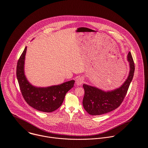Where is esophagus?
Wrapping results in <instances>:
<instances>
[{"label":"esophagus","instance_id":"34e87169","mask_svg":"<svg viewBox=\"0 0 148 148\" xmlns=\"http://www.w3.org/2000/svg\"><path fill=\"white\" fill-rule=\"evenodd\" d=\"M84 82V79L82 77H79L76 79V84L77 86H80L82 84V83Z\"/></svg>","mask_w":148,"mask_h":148}]
</instances>
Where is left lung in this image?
I'll return each instance as SVG.
<instances>
[{"label":"left lung","instance_id":"8db88e82","mask_svg":"<svg viewBox=\"0 0 148 148\" xmlns=\"http://www.w3.org/2000/svg\"><path fill=\"white\" fill-rule=\"evenodd\" d=\"M130 71L129 75L123 85L111 91H104L97 87L84 84V95L83 106L84 110L91 115H100L110 112L118 108L123 102L134 73V63L131 52L128 54Z\"/></svg>","mask_w":148,"mask_h":148}]
</instances>
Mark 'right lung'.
<instances>
[{
    "label": "right lung",
    "mask_w": 148,
    "mask_h": 148,
    "mask_svg": "<svg viewBox=\"0 0 148 148\" xmlns=\"http://www.w3.org/2000/svg\"><path fill=\"white\" fill-rule=\"evenodd\" d=\"M27 47L17 64L16 76L21 94L25 101L33 108L44 112H51L62 104L66 93L73 87L75 81L48 87H36L27 79L24 71Z\"/></svg>",
    "instance_id": "add662e5"
}]
</instances>
